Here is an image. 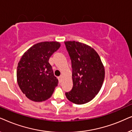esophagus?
<instances>
[{
	"label": "esophagus",
	"instance_id": "esophagus-1",
	"mask_svg": "<svg viewBox=\"0 0 132 132\" xmlns=\"http://www.w3.org/2000/svg\"><path fill=\"white\" fill-rule=\"evenodd\" d=\"M58 78V80H59V82H61V80H62V77H61V76H59L57 77Z\"/></svg>",
	"mask_w": 132,
	"mask_h": 132
}]
</instances>
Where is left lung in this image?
Masks as SVG:
<instances>
[{
    "instance_id": "8db88e82",
    "label": "left lung",
    "mask_w": 132,
    "mask_h": 132,
    "mask_svg": "<svg viewBox=\"0 0 132 132\" xmlns=\"http://www.w3.org/2000/svg\"><path fill=\"white\" fill-rule=\"evenodd\" d=\"M70 57L73 86L67 98L77 104L90 102L102 88L104 68L98 53L88 45L76 41L64 42Z\"/></svg>"
}]
</instances>
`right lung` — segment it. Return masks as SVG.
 Returning a JSON list of instances; mask_svg holds the SVG:
<instances>
[{"label":"right lung","mask_w":132,"mask_h":132,"mask_svg":"<svg viewBox=\"0 0 132 132\" xmlns=\"http://www.w3.org/2000/svg\"><path fill=\"white\" fill-rule=\"evenodd\" d=\"M60 46L56 41L37 43L21 57L17 70V82L30 100L43 102L52 96L58 80L54 76L48 60Z\"/></svg>","instance_id":"obj_1"}]
</instances>
